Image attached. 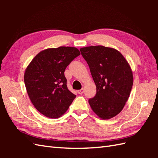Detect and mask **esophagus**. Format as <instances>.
Masks as SVG:
<instances>
[{
  "instance_id": "34e87169",
  "label": "esophagus",
  "mask_w": 158,
  "mask_h": 158,
  "mask_svg": "<svg viewBox=\"0 0 158 158\" xmlns=\"http://www.w3.org/2000/svg\"><path fill=\"white\" fill-rule=\"evenodd\" d=\"M77 92H78L79 94H82L84 92V89L82 88V89H81L80 90H78V91H77Z\"/></svg>"
}]
</instances>
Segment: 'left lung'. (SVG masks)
<instances>
[{"label":"left lung","mask_w":158,"mask_h":158,"mask_svg":"<svg viewBox=\"0 0 158 158\" xmlns=\"http://www.w3.org/2000/svg\"><path fill=\"white\" fill-rule=\"evenodd\" d=\"M80 51L96 86L89 105L100 118H113L122 111L130 96L133 85L131 67L122 53L112 48L89 46Z\"/></svg>","instance_id":"8db88e82"}]
</instances>
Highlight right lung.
<instances>
[{
	"instance_id": "obj_1",
	"label": "right lung",
	"mask_w": 158,
	"mask_h": 158,
	"mask_svg": "<svg viewBox=\"0 0 158 158\" xmlns=\"http://www.w3.org/2000/svg\"><path fill=\"white\" fill-rule=\"evenodd\" d=\"M81 53L73 47H59L40 52L24 73L26 90L32 105L49 118L66 113L76 96L66 85L65 69Z\"/></svg>"
}]
</instances>
